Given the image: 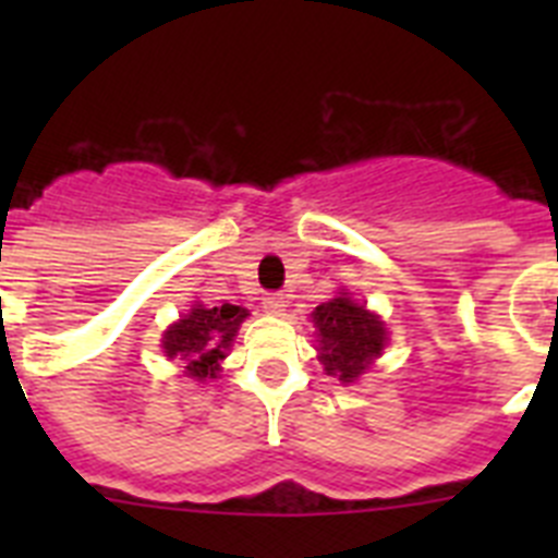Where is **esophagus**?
I'll use <instances>...</instances> for the list:
<instances>
[{
  "label": "esophagus",
  "instance_id": "34e87169",
  "mask_svg": "<svg viewBox=\"0 0 558 558\" xmlns=\"http://www.w3.org/2000/svg\"><path fill=\"white\" fill-rule=\"evenodd\" d=\"M263 310L268 315H284V310H288V295L282 293H270L263 299Z\"/></svg>",
  "mask_w": 558,
  "mask_h": 558
}]
</instances>
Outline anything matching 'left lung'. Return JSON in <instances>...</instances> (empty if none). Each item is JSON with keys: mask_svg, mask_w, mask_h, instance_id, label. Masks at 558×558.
<instances>
[{"mask_svg": "<svg viewBox=\"0 0 558 558\" xmlns=\"http://www.w3.org/2000/svg\"><path fill=\"white\" fill-rule=\"evenodd\" d=\"M313 324L318 332V360L324 363V372L338 377L340 383H354L360 374H366L386 349V324L363 304L352 302L347 293L318 304Z\"/></svg>", "mask_w": 558, "mask_h": 558, "instance_id": "1", "label": "left lung"}]
</instances>
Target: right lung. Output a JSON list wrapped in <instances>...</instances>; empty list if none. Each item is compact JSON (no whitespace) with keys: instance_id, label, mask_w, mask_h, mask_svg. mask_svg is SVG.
<instances>
[{"instance_id":"add662e5","label":"right lung","mask_w":558,"mask_h":558,"mask_svg":"<svg viewBox=\"0 0 558 558\" xmlns=\"http://www.w3.org/2000/svg\"><path fill=\"white\" fill-rule=\"evenodd\" d=\"M248 318V310L236 304L223 307H206V304H192L186 315L170 324L161 338V349L170 360L184 363V374L192 379H215L220 372V360L231 349L240 324Z\"/></svg>"}]
</instances>
